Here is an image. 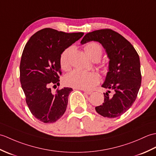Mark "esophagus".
<instances>
[{
  "label": "esophagus",
  "instance_id": "obj_1",
  "mask_svg": "<svg viewBox=\"0 0 156 156\" xmlns=\"http://www.w3.org/2000/svg\"><path fill=\"white\" fill-rule=\"evenodd\" d=\"M83 91L85 93H86V94L87 95H91L92 93V91H86V90H83Z\"/></svg>",
  "mask_w": 156,
  "mask_h": 156
}]
</instances>
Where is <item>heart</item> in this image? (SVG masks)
<instances>
[{
    "mask_svg": "<svg viewBox=\"0 0 156 156\" xmlns=\"http://www.w3.org/2000/svg\"><path fill=\"white\" fill-rule=\"evenodd\" d=\"M85 53L87 56L93 60L101 58L103 49L101 46L98 43L91 42L87 43L84 47ZM71 49L68 48L62 53L60 57V65L64 70H67L69 68V55ZM100 81L99 76L94 72H87L81 70L73 71L67 75L65 78V82L67 85L72 87L81 89H91L94 86L98 85Z\"/></svg>",
    "mask_w": 156,
    "mask_h": 156,
    "instance_id": "heart-1",
    "label": "heart"
}]
</instances>
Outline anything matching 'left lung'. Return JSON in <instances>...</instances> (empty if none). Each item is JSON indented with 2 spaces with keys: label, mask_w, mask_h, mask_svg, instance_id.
<instances>
[{
  "label": "left lung",
  "mask_w": 156,
  "mask_h": 156,
  "mask_svg": "<svg viewBox=\"0 0 156 156\" xmlns=\"http://www.w3.org/2000/svg\"><path fill=\"white\" fill-rule=\"evenodd\" d=\"M98 41L109 58V71L102 87L113 91L103 93L104 102L95 107L100 115L108 118L122 115L132 106L141 86L140 57L132 44L122 35L105 29L87 33L81 43Z\"/></svg>",
  "instance_id": "obj_1"
}]
</instances>
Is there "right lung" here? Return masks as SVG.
Segmentation results:
<instances>
[{"instance_id":"1","label":"right lung","mask_w":156,"mask_h":156,"mask_svg":"<svg viewBox=\"0 0 156 156\" xmlns=\"http://www.w3.org/2000/svg\"><path fill=\"white\" fill-rule=\"evenodd\" d=\"M83 34L45 28L34 33L24 48L20 81L29 110L40 122L54 123L66 110L73 89L64 87L53 93L50 86L59 84L62 53Z\"/></svg>"}]
</instances>
